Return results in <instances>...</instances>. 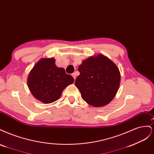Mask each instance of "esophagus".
<instances>
[{
    "label": "esophagus",
    "mask_w": 154,
    "mask_h": 154,
    "mask_svg": "<svg viewBox=\"0 0 154 154\" xmlns=\"http://www.w3.org/2000/svg\"><path fill=\"white\" fill-rule=\"evenodd\" d=\"M72 77L74 78V80H75V79L76 78V73H73V74H72Z\"/></svg>",
    "instance_id": "1"
}]
</instances>
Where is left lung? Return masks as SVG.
I'll return each instance as SVG.
<instances>
[{"label":"left lung","instance_id":"left-lung-1","mask_svg":"<svg viewBox=\"0 0 154 154\" xmlns=\"http://www.w3.org/2000/svg\"><path fill=\"white\" fill-rule=\"evenodd\" d=\"M80 74L75 85L83 100L94 107L108 105L114 99L120 84L121 75L117 66L103 54L83 60L78 67Z\"/></svg>","mask_w":154,"mask_h":154}]
</instances>
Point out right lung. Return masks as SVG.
Masks as SVG:
<instances>
[{"instance_id": "right-lung-1", "label": "right lung", "mask_w": 154, "mask_h": 154, "mask_svg": "<svg viewBox=\"0 0 154 154\" xmlns=\"http://www.w3.org/2000/svg\"><path fill=\"white\" fill-rule=\"evenodd\" d=\"M74 81L63 68L56 66L54 58H41L31 70L27 80L32 96L47 104L58 100L63 91Z\"/></svg>"}]
</instances>
